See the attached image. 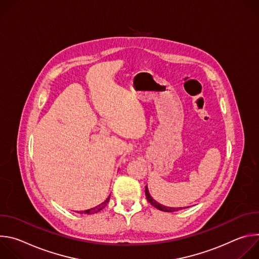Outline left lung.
<instances>
[{"label": "left lung", "mask_w": 259, "mask_h": 259, "mask_svg": "<svg viewBox=\"0 0 259 259\" xmlns=\"http://www.w3.org/2000/svg\"><path fill=\"white\" fill-rule=\"evenodd\" d=\"M145 197H146L147 201H149L155 208H157V209H159V210H161V211H164V212H174V211H178V210L181 209V208L166 207V206H163V205L159 204L158 202H156V201L151 197V195H150V193H149V190H147L146 187H145Z\"/></svg>", "instance_id": "obj_1"}]
</instances>
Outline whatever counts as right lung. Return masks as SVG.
Returning a JSON list of instances; mask_svg holds the SVG:
<instances>
[{"instance_id":"obj_1","label":"right lung","mask_w":259,"mask_h":259,"mask_svg":"<svg viewBox=\"0 0 259 259\" xmlns=\"http://www.w3.org/2000/svg\"><path fill=\"white\" fill-rule=\"evenodd\" d=\"M108 201H109V197L103 202V203H101L100 205H98L97 207H95V208H91V209H88V210H86V211H80V213L81 214H94V213H97V212H99L100 210H102L105 206H106V204L108 203Z\"/></svg>"}]
</instances>
